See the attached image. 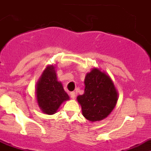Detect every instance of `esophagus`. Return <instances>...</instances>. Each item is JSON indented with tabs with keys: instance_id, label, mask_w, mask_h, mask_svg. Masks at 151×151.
<instances>
[{
	"instance_id": "1",
	"label": "esophagus",
	"mask_w": 151,
	"mask_h": 151,
	"mask_svg": "<svg viewBox=\"0 0 151 151\" xmlns=\"http://www.w3.org/2000/svg\"><path fill=\"white\" fill-rule=\"evenodd\" d=\"M70 96H71V98L72 99H74V98H75V97H76L75 93H74V92H71V93H70Z\"/></svg>"
}]
</instances>
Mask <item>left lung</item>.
Segmentation results:
<instances>
[{"mask_svg":"<svg viewBox=\"0 0 151 151\" xmlns=\"http://www.w3.org/2000/svg\"><path fill=\"white\" fill-rule=\"evenodd\" d=\"M85 91L77 97L83 115L91 122L106 118L116 106L118 93L109 74L93 68L85 78Z\"/></svg>","mask_w":151,"mask_h":151,"instance_id":"obj_1","label":"left lung"}]
</instances>
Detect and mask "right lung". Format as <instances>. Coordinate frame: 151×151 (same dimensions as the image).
I'll return each mask as SVG.
<instances>
[{
    "label": "right lung",
    "mask_w": 151,
    "mask_h": 151,
    "mask_svg": "<svg viewBox=\"0 0 151 151\" xmlns=\"http://www.w3.org/2000/svg\"><path fill=\"white\" fill-rule=\"evenodd\" d=\"M55 66L48 65L38 80L36 96L41 110L47 115L57 112L61 104L69 99L61 82L58 80Z\"/></svg>",
    "instance_id": "add662e5"
}]
</instances>
